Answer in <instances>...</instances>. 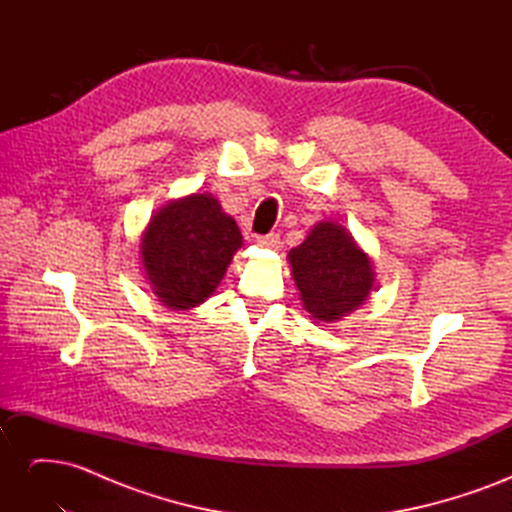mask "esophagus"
I'll return each mask as SVG.
<instances>
[{
    "label": "esophagus",
    "mask_w": 512,
    "mask_h": 512,
    "mask_svg": "<svg viewBox=\"0 0 512 512\" xmlns=\"http://www.w3.org/2000/svg\"><path fill=\"white\" fill-rule=\"evenodd\" d=\"M256 241L260 245L271 247V250H277V247H280V235H277V232H269V235H260V237H256Z\"/></svg>",
    "instance_id": "34e87169"
}]
</instances>
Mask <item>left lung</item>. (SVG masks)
Segmentation results:
<instances>
[{"label":"left lung","instance_id":"left-lung-1","mask_svg":"<svg viewBox=\"0 0 512 512\" xmlns=\"http://www.w3.org/2000/svg\"><path fill=\"white\" fill-rule=\"evenodd\" d=\"M292 280L303 307L318 322H335L365 303L374 288V267L350 232L337 222H318L288 252Z\"/></svg>","mask_w":512,"mask_h":512}]
</instances>
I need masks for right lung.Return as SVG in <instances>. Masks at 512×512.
I'll return each mask as SVG.
<instances>
[{"instance_id": "obj_1", "label": "right lung", "mask_w": 512, "mask_h": 512, "mask_svg": "<svg viewBox=\"0 0 512 512\" xmlns=\"http://www.w3.org/2000/svg\"><path fill=\"white\" fill-rule=\"evenodd\" d=\"M243 243L237 222L211 194H192L164 205L141 239L147 282L170 309L205 303L220 286Z\"/></svg>"}]
</instances>
